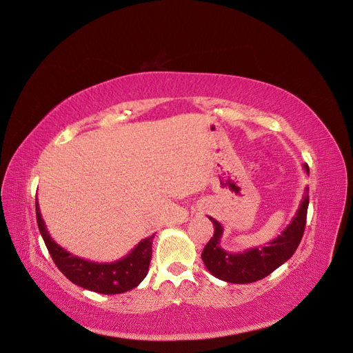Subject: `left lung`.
<instances>
[{"instance_id":"8db88e82","label":"left lung","mask_w":353,"mask_h":353,"mask_svg":"<svg viewBox=\"0 0 353 353\" xmlns=\"http://www.w3.org/2000/svg\"><path fill=\"white\" fill-rule=\"evenodd\" d=\"M303 169L310 175L308 165H303ZM308 203L310 196L307 187L295 216L282 230V234L267 242L264 247H254L242 252H229L221 247L223 228L216 219L209 216L214 226V234L201 252L204 265L214 277L229 283H252L269 276L296 251L303 229H305Z\"/></svg>"}]
</instances>
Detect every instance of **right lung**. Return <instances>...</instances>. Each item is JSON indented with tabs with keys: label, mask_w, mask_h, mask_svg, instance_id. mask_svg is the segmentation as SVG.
<instances>
[{
	"label": "right lung",
	"mask_w": 353,
	"mask_h": 353,
	"mask_svg": "<svg viewBox=\"0 0 353 353\" xmlns=\"http://www.w3.org/2000/svg\"><path fill=\"white\" fill-rule=\"evenodd\" d=\"M36 221L55 265L68 281L80 288L103 295L124 294L139 286L149 272L154 234L141 239L123 259L111 263H94L77 257L57 244L48 232L38 201H36Z\"/></svg>",
	"instance_id": "right-lung-1"
}]
</instances>
